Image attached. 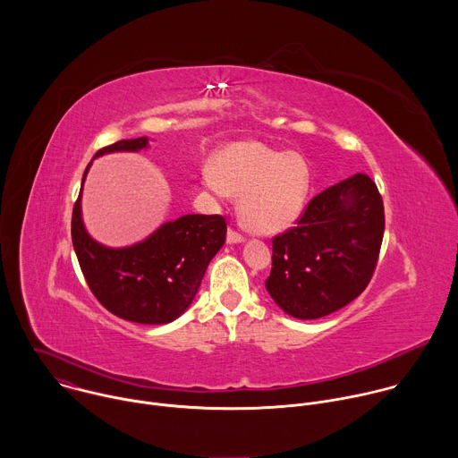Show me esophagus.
<instances>
[{"label":"esophagus","mask_w":458,"mask_h":458,"mask_svg":"<svg viewBox=\"0 0 458 458\" xmlns=\"http://www.w3.org/2000/svg\"><path fill=\"white\" fill-rule=\"evenodd\" d=\"M226 241H228L230 244H235V242H242L244 237H242L239 232H235L233 228H230V230H228V235H226Z\"/></svg>","instance_id":"34e87169"}]
</instances>
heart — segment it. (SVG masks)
I'll list each match as a JSON object with an SVG mask.
<instances>
[{
  "mask_svg": "<svg viewBox=\"0 0 458 458\" xmlns=\"http://www.w3.org/2000/svg\"><path fill=\"white\" fill-rule=\"evenodd\" d=\"M203 182L216 195L242 192L239 210L244 226L257 233H277L301 216L310 170L301 154L244 141L221 150L216 168H203Z\"/></svg>",
  "mask_w": 458,
  "mask_h": 458,
  "instance_id": "obj_1",
  "label": "heart"
}]
</instances>
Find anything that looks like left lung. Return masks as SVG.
Returning a JSON list of instances; mask_svg holds the SVG:
<instances>
[{
  "label": "left lung",
  "instance_id": "left-lung-1",
  "mask_svg": "<svg viewBox=\"0 0 458 458\" xmlns=\"http://www.w3.org/2000/svg\"><path fill=\"white\" fill-rule=\"evenodd\" d=\"M382 235L377 184L355 174L315 195L297 226L274 237L267 290L295 318L330 315L369 284Z\"/></svg>",
  "mask_w": 458,
  "mask_h": 458
}]
</instances>
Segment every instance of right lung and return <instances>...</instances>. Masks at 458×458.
<instances>
[{"label":"right lung","instance_id":"add662e5","mask_svg":"<svg viewBox=\"0 0 458 458\" xmlns=\"http://www.w3.org/2000/svg\"><path fill=\"white\" fill-rule=\"evenodd\" d=\"M148 138L121 140L96 152H138ZM92 161L89 163L87 172ZM83 191V184H81ZM81 191L72 212V244L85 281L114 315L140 324H166L191 304L214 255L226 241L223 216H182L126 248L96 242L81 219Z\"/></svg>","mask_w":458,"mask_h":458}]
</instances>
